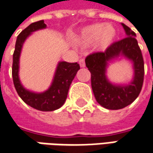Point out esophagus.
Wrapping results in <instances>:
<instances>
[{
  "instance_id": "esophagus-1",
  "label": "esophagus",
  "mask_w": 153,
  "mask_h": 153,
  "mask_svg": "<svg viewBox=\"0 0 153 153\" xmlns=\"http://www.w3.org/2000/svg\"><path fill=\"white\" fill-rule=\"evenodd\" d=\"M79 66H80L81 68H84V67L85 66V60H84V59H80V60L79 61Z\"/></svg>"
}]
</instances>
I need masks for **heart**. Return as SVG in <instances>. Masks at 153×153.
<instances>
[{"mask_svg": "<svg viewBox=\"0 0 153 153\" xmlns=\"http://www.w3.org/2000/svg\"><path fill=\"white\" fill-rule=\"evenodd\" d=\"M117 30L113 25L97 23L85 26L75 38V43L81 46H88L94 43L98 50H106L115 43Z\"/></svg>", "mask_w": 153, "mask_h": 153, "instance_id": "1", "label": "heart"}]
</instances>
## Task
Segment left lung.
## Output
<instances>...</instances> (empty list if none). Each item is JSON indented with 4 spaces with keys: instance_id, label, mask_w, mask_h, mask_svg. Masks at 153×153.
<instances>
[{
    "instance_id": "left-lung-1",
    "label": "left lung",
    "mask_w": 153,
    "mask_h": 153,
    "mask_svg": "<svg viewBox=\"0 0 153 153\" xmlns=\"http://www.w3.org/2000/svg\"><path fill=\"white\" fill-rule=\"evenodd\" d=\"M127 37L114 43L104 52H97L85 58V66L91 72V88L97 102L108 110H120L136 99L142 88L144 61L137 42L136 34L122 23ZM125 58L133 64L134 77L128 84L111 83L107 78V68L110 61Z\"/></svg>"
}]
</instances>
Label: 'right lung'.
Instances as JSON below:
<instances>
[{"mask_svg":"<svg viewBox=\"0 0 153 153\" xmlns=\"http://www.w3.org/2000/svg\"><path fill=\"white\" fill-rule=\"evenodd\" d=\"M43 20L30 24L18 36L15 43V50L13 56V68L12 75L14 87L19 96L25 103L30 107L41 111H53L61 108L65 103L70 85L79 71V65L69 63L67 62H59L54 74V78L50 86L43 92H34L25 88L20 82L19 77V57L22 47L26 38L32 32L46 28Z\"/></svg>","mask_w":153,"mask_h":153,"instance_id":"obj_1","label":"right lung"}]
</instances>
